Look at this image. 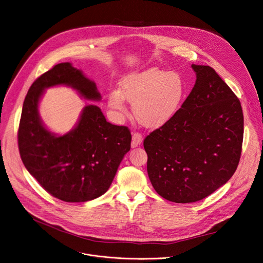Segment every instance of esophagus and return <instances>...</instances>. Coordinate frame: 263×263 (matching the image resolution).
Masks as SVG:
<instances>
[{"label":"esophagus","instance_id":"1","mask_svg":"<svg viewBox=\"0 0 263 263\" xmlns=\"http://www.w3.org/2000/svg\"><path fill=\"white\" fill-rule=\"evenodd\" d=\"M143 141V137L140 133L135 132L132 136V147H136V146L140 145Z\"/></svg>","mask_w":263,"mask_h":263}]
</instances>
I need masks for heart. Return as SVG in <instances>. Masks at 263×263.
<instances>
[{
	"mask_svg": "<svg viewBox=\"0 0 263 263\" xmlns=\"http://www.w3.org/2000/svg\"><path fill=\"white\" fill-rule=\"evenodd\" d=\"M186 85L176 71L150 68L125 76L120 89H113L108 97L109 106L119 112L125 111V100L132 105L137 121L149 128L168 123L179 111Z\"/></svg>",
	"mask_w": 263,
	"mask_h": 263,
	"instance_id": "b5f03b06",
	"label": "heart"
}]
</instances>
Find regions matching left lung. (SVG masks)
Listing matches in <instances>:
<instances>
[{"label":"left lung","mask_w":263,"mask_h":263,"mask_svg":"<svg viewBox=\"0 0 263 263\" xmlns=\"http://www.w3.org/2000/svg\"><path fill=\"white\" fill-rule=\"evenodd\" d=\"M197 80L173 120L146 136L152 186L174 203H194L237 170L244 119L239 99L209 65L192 64Z\"/></svg>","instance_id":"obj_1"}]
</instances>
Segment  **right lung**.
<instances>
[{
	"label": "right lung",
	"instance_id": "1",
	"mask_svg": "<svg viewBox=\"0 0 263 263\" xmlns=\"http://www.w3.org/2000/svg\"><path fill=\"white\" fill-rule=\"evenodd\" d=\"M74 88L86 100L100 101L96 84L69 62L54 65L30 87L18 130L21 159L39 184L67 203L97 199L110 187L124 155L131 147L126 126L107 122L101 109L88 105L77 126L57 135L43 125L38 104L44 89L54 86Z\"/></svg>",
	"mask_w": 263,
	"mask_h": 263
}]
</instances>
